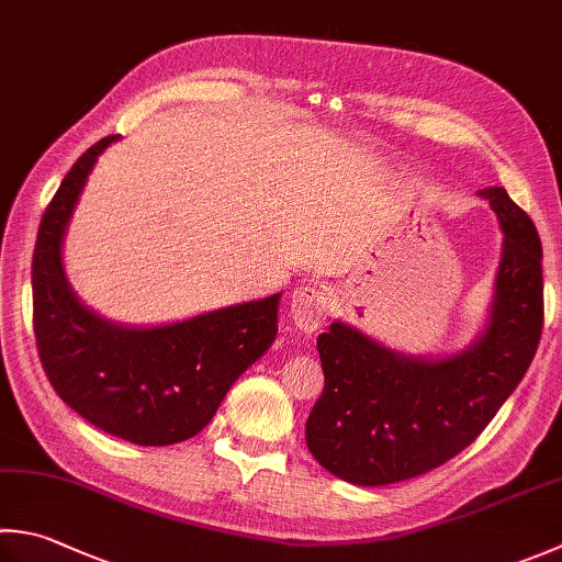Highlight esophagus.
<instances>
[{
	"label": "esophagus",
	"instance_id": "1",
	"mask_svg": "<svg viewBox=\"0 0 562 562\" xmlns=\"http://www.w3.org/2000/svg\"><path fill=\"white\" fill-rule=\"evenodd\" d=\"M328 310H331V292L326 284H306V288H296L290 300V312L294 324L302 331L312 334L318 326L326 324Z\"/></svg>",
	"mask_w": 562,
	"mask_h": 562
}]
</instances>
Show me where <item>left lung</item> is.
<instances>
[{
  "label": "left lung",
  "mask_w": 562,
  "mask_h": 562,
  "mask_svg": "<svg viewBox=\"0 0 562 562\" xmlns=\"http://www.w3.org/2000/svg\"><path fill=\"white\" fill-rule=\"evenodd\" d=\"M504 234L485 334L448 358H414L334 322L316 338L324 392L306 419L318 465L362 487L443 465L485 431L529 370L543 328V250L504 187L480 192Z\"/></svg>",
  "instance_id": "left-lung-1"
}]
</instances>
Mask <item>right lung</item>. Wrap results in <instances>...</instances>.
<instances>
[{
    "label": "right lung",
    "mask_w": 562,
    "mask_h": 562,
    "mask_svg": "<svg viewBox=\"0 0 562 562\" xmlns=\"http://www.w3.org/2000/svg\"><path fill=\"white\" fill-rule=\"evenodd\" d=\"M85 150L41 218L33 248V334L53 390L102 431L136 446L200 434L244 372L278 336L280 294L165 326H121L77 300L63 270V236L97 158Z\"/></svg>",
    "instance_id": "obj_1"
}]
</instances>
